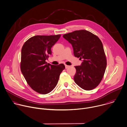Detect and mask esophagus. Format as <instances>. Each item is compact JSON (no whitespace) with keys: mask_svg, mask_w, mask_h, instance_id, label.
I'll use <instances>...</instances> for the list:
<instances>
[{"mask_svg":"<svg viewBox=\"0 0 127 127\" xmlns=\"http://www.w3.org/2000/svg\"><path fill=\"white\" fill-rule=\"evenodd\" d=\"M69 67V65H65V68L66 69V68H67L68 67Z\"/></svg>","mask_w":127,"mask_h":127,"instance_id":"obj_1","label":"esophagus"}]
</instances>
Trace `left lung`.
<instances>
[{"label": "left lung", "mask_w": 127, "mask_h": 127, "mask_svg": "<svg viewBox=\"0 0 127 127\" xmlns=\"http://www.w3.org/2000/svg\"><path fill=\"white\" fill-rule=\"evenodd\" d=\"M63 37L71 44L74 57L83 60L81 65L74 66V82L86 91L95 88L102 80L107 67L102 41L86 30L75 31L63 35Z\"/></svg>", "instance_id": "1"}]
</instances>
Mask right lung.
I'll return each instance as SVG.
<instances>
[{
	"instance_id": "add662e5",
	"label": "right lung",
	"mask_w": 127,
	"mask_h": 127,
	"mask_svg": "<svg viewBox=\"0 0 127 127\" xmlns=\"http://www.w3.org/2000/svg\"><path fill=\"white\" fill-rule=\"evenodd\" d=\"M61 35H35L25 42L21 49L20 69L30 87L40 94L52 92L65 68L64 64L54 65L46 60L52 55L51 48Z\"/></svg>"
}]
</instances>
